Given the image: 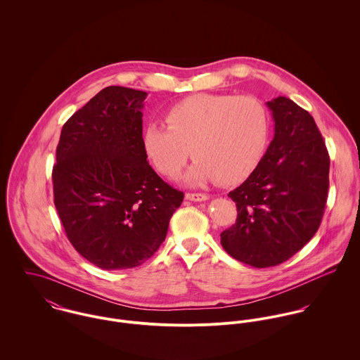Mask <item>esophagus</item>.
Masks as SVG:
<instances>
[{
  "label": "esophagus",
  "instance_id": "34e87169",
  "mask_svg": "<svg viewBox=\"0 0 360 360\" xmlns=\"http://www.w3.org/2000/svg\"><path fill=\"white\" fill-rule=\"evenodd\" d=\"M207 198H209V195L202 194V193H187V194H186V200H188V201H194V202L206 201Z\"/></svg>",
  "mask_w": 360,
  "mask_h": 360
}]
</instances>
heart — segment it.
<instances>
[{"mask_svg": "<svg viewBox=\"0 0 360 360\" xmlns=\"http://www.w3.org/2000/svg\"><path fill=\"white\" fill-rule=\"evenodd\" d=\"M166 123L146 127L144 153L160 174L173 176L193 148L198 159L187 174L191 183L244 181L257 169L269 137V113L254 97L191 96L169 108Z\"/></svg>", "mask_w": 360, "mask_h": 360, "instance_id": "obj_1", "label": "heart"}]
</instances>
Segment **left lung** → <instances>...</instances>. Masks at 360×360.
<instances>
[{"instance_id":"1","label":"left lung","mask_w":360,"mask_h":360,"mask_svg":"<svg viewBox=\"0 0 360 360\" xmlns=\"http://www.w3.org/2000/svg\"><path fill=\"white\" fill-rule=\"evenodd\" d=\"M267 106L274 139L250 177L229 193L237 220L220 234L230 257L259 269L288 260L316 234L330 172L326 144L308 110L287 97Z\"/></svg>"}]
</instances>
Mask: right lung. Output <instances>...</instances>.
Instances as JSON below:
<instances>
[{
	"label": "right lung",
	"mask_w": 360,
	"mask_h": 360,
	"mask_svg": "<svg viewBox=\"0 0 360 360\" xmlns=\"http://www.w3.org/2000/svg\"><path fill=\"white\" fill-rule=\"evenodd\" d=\"M147 93L109 86L63 124L52 167L53 204L73 248L105 270L131 269L166 238L184 194L143 147Z\"/></svg>",
	"instance_id": "obj_1"
}]
</instances>
